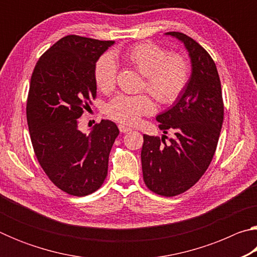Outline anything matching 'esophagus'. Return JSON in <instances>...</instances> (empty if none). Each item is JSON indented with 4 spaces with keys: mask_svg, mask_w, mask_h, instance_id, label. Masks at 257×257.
<instances>
[{
    "mask_svg": "<svg viewBox=\"0 0 257 257\" xmlns=\"http://www.w3.org/2000/svg\"><path fill=\"white\" fill-rule=\"evenodd\" d=\"M119 130H120L121 133H123V134L132 132V129L128 128V127H124V125H122V124H120V125H119Z\"/></svg>",
    "mask_w": 257,
    "mask_h": 257,
    "instance_id": "esophagus-1",
    "label": "esophagus"
}]
</instances>
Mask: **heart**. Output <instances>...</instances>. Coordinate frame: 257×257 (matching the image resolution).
Returning <instances> with one entry per match:
<instances>
[{
    "instance_id": "1",
    "label": "heart",
    "mask_w": 257,
    "mask_h": 257,
    "mask_svg": "<svg viewBox=\"0 0 257 257\" xmlns=\"http://www.w3.org/2000/svg\"><path fill=\"white\" fill-rule=\"evenodd\" d=\"M125 63L145 77L144 88L160 104L175 102L184 92L190 77V64L185 55L169 53L153 42H142L128 47L119 54ZM116 64L110 55L99 59L94 68V78L99 90L110 93L116 84ZM155 110L153 99L147 94H120L108 103L106 112L111 119L132 125L142 116Z\"/></svg>"
}]
</instances>
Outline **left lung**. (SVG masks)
<instances>
[{
	"instance_id": "8db88e82",
	"label": "left lung",
	"mask_w": 257,
	"mask_h": 257,
	"mask_svg": "<svg viewBox=\"0 0 257 257\" xmlns=\"http://www.w3.org/2000/svg\"><path fill=\"white\" fill-rule=\"evenodd\" d=\"M170 35L184 43L191 75L184 92L168 111L156 116L159 128L175 137L144 135L143 178L147 188L172 197L188 190L207 170L214 156L223 122V99L216 66L205 49L179 32Z\"/></svg>"
}]
</instances>
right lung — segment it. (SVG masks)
Instances as JSON below:
<instances>
[{"label":"right lung","mask_w":257,"mask_h":257,"mask_svg":"<svg viewBox=\"0 0 257 257\" xmlns=\"http://www.w3.org/2000/svg\"><path fill=\"white\" fill-rule=\"evenodd\" d=\"M113 43L68 35L41 56L30 79L27 122L35 155L50 180L73 196L103 185L119 135L110 120L95 124L89 135L78 128L96 97L95 64Z\"/></svg>","instance_id":"obj_1"}]
</instances>
